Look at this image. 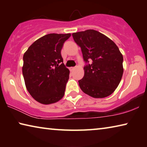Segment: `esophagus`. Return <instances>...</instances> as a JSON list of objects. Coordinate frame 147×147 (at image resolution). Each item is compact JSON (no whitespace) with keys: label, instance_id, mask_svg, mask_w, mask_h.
Returning a JSON list of instances; mask_svg holds the SVG:
<instances>
[{"label":"esophagus","instance_id":"34e87169","mask_svg":"<svg viewBox=\"0 0 147 147\" xmlns=\"http://www.w3.org/2000/svg\"><path fill=\"white\" fill-rule=\"evenodd\" d=\"M74 69H75V67H70V69H70L71 71H73Z\"/></svg>","mask_w":147,"mask_h":147}]
</instances>
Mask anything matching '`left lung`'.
I'll return each mask as SVG.
<instances>
[{
	"mask_svg": "<svg viewBox=\"0 0 147 147\" xmlns=\"http://www.w3.org/2000/svg\"><path fill=\"white\" fill-rule=\"evenodd\" d=\"M81 48L84 76L78 80L84 93L94 98H104L117 88L123 74V57L118 47L105 35L94 30L72 34Z\"/></svg>",
	"mask_w": 147,
	"mask_h": 147,
	"instance_id": "obj_1",
	"label": "left lung"
}]
</instances>
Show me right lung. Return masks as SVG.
I'll use <instances>...</instances> for the list:
<instances>
[{"label": "right lung", "mask_w": 147, "mask_h": 147, "mask_svg": "<svg viewBox=\"0 0 147 147\" xmlns=\"http://www.w3.org/2000/svg\"><path fill=\"white\" fill-rule=\"evenodd\" d=\"M71 34H49L30 46L23 56V74L26 89L36 101L56 102L63 97L69 71L61 51Z\"/></svg>", "instance_id": "1"}]
</instances>
